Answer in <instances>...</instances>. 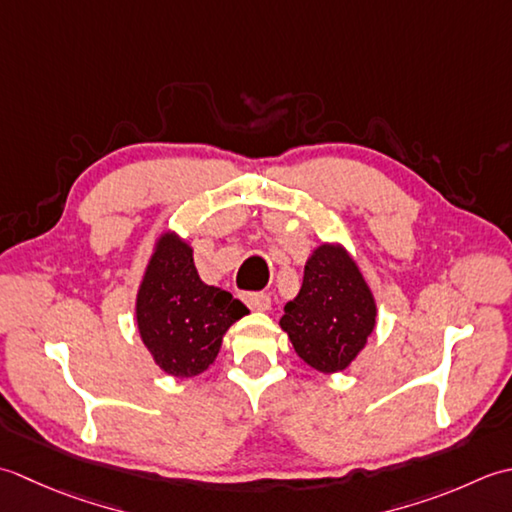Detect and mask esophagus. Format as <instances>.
Masks as SVG:
<instances>
[{
  "label": "esophagus",
  "instance_id": "1",
  "mask_svg": "<svg viewBox=\"0 0 512 512\" xmlns=\"http://www.w3.org/2000/svg\"><path fill=\"white\" fill-rule=\"evenodd\" d=\"M243 300L247 302L249 309L254 311H267L271 307V298L263 291H252V294H243Z\"/></svg>",
  "mask_w": 512,
  "mask_h": 512
}]
</instances>
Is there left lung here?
<instances>
[{
	"mask_svg": "<svg viewBox=\"0 0 512 512\" xmlns=\"http://www.w3.org/2000/svg\"><path fill=\"white\" fill-rule=\"evenodd\" d=\"M375 298L347 249L322 243L305 265L280 327L298 356L320 373H338L356 360L375 329Z\"/></svg>",
	"mask_w": 512,
	"mask_h": 512,
	"instance_id": "1",
	"label": "left lung"
}]
</instances>
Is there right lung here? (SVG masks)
<instances>
[{
    "mask_svg": "<svg viewBox=\"0 0 512 512\" xmlns=\"http://www.w3.org/2000/svg\"><path fill=\"white\" fill-rule=\"evenodd\" d=\"M245 314L249 309L229 291L203 283L183 238L161 234L137 294V327L165 373H203L221 351L225 331Z\"/></svg>",
    "mask_w": 512,
    "mask_h": 512,
    "instance_id": "add662e5",
    "label": "right lung"
}]
</instances>
